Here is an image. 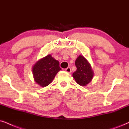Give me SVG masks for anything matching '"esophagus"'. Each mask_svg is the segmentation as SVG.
<instances>
[{
	"mask_svg": "<svg viewBox=\"0 0 129 129\" xmlns=\"http://www.w3.org/2000/svg\"><path fill=\"white\" fill-rule=\"evenodd\" d=\"M66 72H67V73H71V68L70 67H68V68H67L66 70Z\"/></svg>",
	"mask_w": 129,
	"mask_h": 129,
	"instance_id": "34e87169",
	"label": "esophagus"
}]
</instances>
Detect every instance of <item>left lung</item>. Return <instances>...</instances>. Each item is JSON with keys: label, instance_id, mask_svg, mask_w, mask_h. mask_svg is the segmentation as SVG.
<instances>
[{"label": "left lung", "instance_id": "8db88e82", "mask_svg": "<svg viewBox=\"0 0 129 129\" xmlns=\"http://www.w3.org/2000/svg\"><path fill=\"white\" fill-rule=\"evenodd\" d=\"M77 70L73 73L75 80L80 86H84L90 82L93 77L90 63L83 56L80 55L75 62Z\"/></svg>", "mask_w": 129, "mask_h": 129}]
</instances>
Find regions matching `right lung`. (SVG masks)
<instances>
[{"mask_svg":"<svg viewBox=\"0 0 129 129\" xmlns=\"http://www.w3.org/2000/svg\"><path fill=\"white\" fill-rule=\"evenodd\" d=\"M32 70L36 82L42 87H46L52 81L61 68L59 61L48 55L37 61Z\"/></svg>","mask_w":129,"mask_h":129,"instance_id":"1","label":"right lung"}]
</instances>
